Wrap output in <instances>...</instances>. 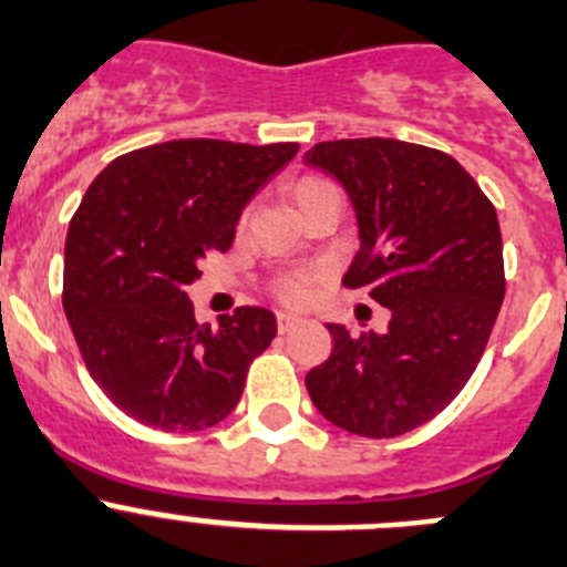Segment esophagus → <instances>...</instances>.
<instances>
[{"instance_id":"1","label":"esophagus","mask_w":567,"mask_h":567,"mask_svg":"<svg viewBox=\"0 0 567 567\" xmlns=\"http://www.w3.org/2000/svg\"><path fill=\"white\" fill-rule=\"evenodd\" d=\"M293 327H299V319H296V316H288V313L277 316V330L279 332H290Z\"/></svg>"}]
</instances>
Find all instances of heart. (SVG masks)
Returning <instances> with one entry per match:
<instances>
[{
    "mask_svg": "<svg viewBox=\"0 0 567 567\" xmlns=\"http://www.w3.org/2000/svg\"><path fill=\"white\" fill-rule=\"evenodd\" d=\"M319 184H327V182H321V178H301V182L293 187V200H299L301 195L310 193V189L319 187ZM277 296L282 301H288V305H301V301H308L310 299V277H305V274H290V277L279 279Z\"/></svg>",
    "mask_w": 567,
    "mask_h": 567,
    "instance_id": "heart-1",
    "label": "heart"
}]
</instances>
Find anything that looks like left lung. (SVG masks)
<instances>
[{
	"mask_svg": "<svg viewBox=\"0 0 567 567\" xmlns=\"http://www.w3.org/2000/svg\"><path fill=\"white\" fill-rule=\"evenodd\" d=\"M355 206L358 248L343 285L391 310L389 330L327 324L332 355L305 385L332 425L403 436L467 385L506 293L492 200L453 156L414 142L336 140L305 153Z\"/></svg>",
	"mask_w": 567,
	"mask_h": 567,
	"instance_id": "8db88e82",
	"label": "left lung"
}]
</instances>
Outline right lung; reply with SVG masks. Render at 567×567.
<instances>
[{
	"mask_svg": "<svg viewBox=\"0 0 567 567\" xmlns=\"http://www.w3.org/2000/svg\"><path fill=\"white\" fill-rule=\"evenodd\" d=\"M296 142L176 140L140 147L92 182L63 248V313L111 403L167 433L218 425L277 336L266 308L198 324L187 285L226 251L243 209L296 156Z\"/></svg>",
	"mask_w": 567,
	"mask_h": 567,
	"instance_id": "right-lung-1",
	"label": "right lung"
}]
</instances>
